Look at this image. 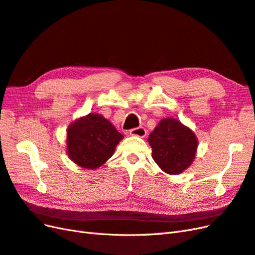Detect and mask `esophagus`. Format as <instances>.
<instances>
[{"mask_svg": "<svg viewBox=\"0 0 255 255\" xmlns=\"http://www.w3.org/2000/svg\"><path fill=\"white\" fill-rule=\"evenodd\" d=\"M129 135L130 136H137V137H144L146 135V130L143 128H132L129 130Z\"/></svg>", "mask_w": 255, "mask_h": 255, "instance_id": "obj_1", "label": "esophagus"}]
</instances>
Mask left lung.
Here are the masks:
<instances>
[{
	"label": "left lung",
	"mask_w": 255,
	"mask_h": 255,
	"mask_svg": "<svg viewBox=\"0 0 255 255\" xmlns=\"http://www.w3.org/2000/svg\"><path fill=\"white\" fill-rule=\"evenodd\" d=\"M148 140L154 161L168 174L182 173L196 157L198 138L194 130L177 119H161Z\"/></svg>",
	"instance_id": "1"
}]
</instances>
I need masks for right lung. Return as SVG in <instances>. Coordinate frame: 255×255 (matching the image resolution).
<instances>
[{
    "mask_svg": "<svg viewBox=\"0 0 255 255\" xmlns=\"http://www.w3.org/2000/svg\"><path fill=\"white\" fill-rule=\"evenodd\" d=\"M123 135L102 115L90 113L74 120L67 129V154L74 164L95 169L109 160Z\"/></svg>",
    "mask_w": 255,
    "mask_h": 255,
    "instance_id": "add662e5",
    "label": "right lung"
}]
</instances>
